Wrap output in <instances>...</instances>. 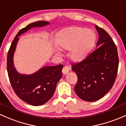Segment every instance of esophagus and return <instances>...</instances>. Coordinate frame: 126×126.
<instances>
[{
  "label": "esophagus",
  "instance_id": "34e87169",
  "mask_svg": "<svg viewBox=\"0 0 126 126\" xmlns=\"http://www.w3.org/2000/svg\"><path fill=\"white\" fill-rule=\"evenodd\" d=\"M69 72V68L68 66H65L63 67V69H62V72H63V74H64V75L67 74Z\"/></svg>",
  "mask_w": 126,
  "mask_h": 126
}]
</instances>
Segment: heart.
Wrapping results in <instances>:
<instances>
[{
	"label": "heart",
	"instance_id": "b5f03b06",
	"mask_svg": "<svg viewBox=\"0 0 126 126\" xmlns=\"http://www.w3.org/2000/svg\"><path fill=\"white\" fill-rule=\"evenodd\" d=\"M94 43L95 35L92 31L73 26L62 31L58 44L61 49L69 50L70 59L78 62L86 57Z\"/></svg>",
	"mask_w": 126,
	"mask_h": 126
}]
</instances>
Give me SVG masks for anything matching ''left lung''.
I'll return each mask as SVG.
<instances>
[{
	"mask_svg": "<svg viewBox=\"0 0 126 126\" xmlns=\"http://www.w3.org/2000/svg\"><path fill=\"white\" fill-rule=\"evenodd\" d=\"M99 34L97 48L85 59L72 65L78 80L74 90L86 101L100 100L110 91L116 80L119 59L116 46L109 34L95 25Z\"/></svg>",
	"mask_w": 126,
	"mask_h": 126,
	"instance_id": "8db88e82",
	"label": "left lung"
}]
</instances>
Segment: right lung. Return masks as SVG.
<instances>
[{"instance_id": "right-lung-1", "label": "right lung", "mask_w": 126, "mask_h": 126, "mask_svg": "<svg viewBox=\"0 0 126 126\" xmlns=\"http://www.w3.org/2000/svg\"><path fill=\"white\" fill-rule=\"evenodd\" d=\"M49 23L46 21H37L20 30L11 45L7 55L8 74L16 94L28 104L36 106L45 104L51 98L57 83L62 77L63 65L43 67L31 75L20 74L14 67L13 55L19 39L18 36L32 28L43 27Z\"/></svg>"}]
</instances>
